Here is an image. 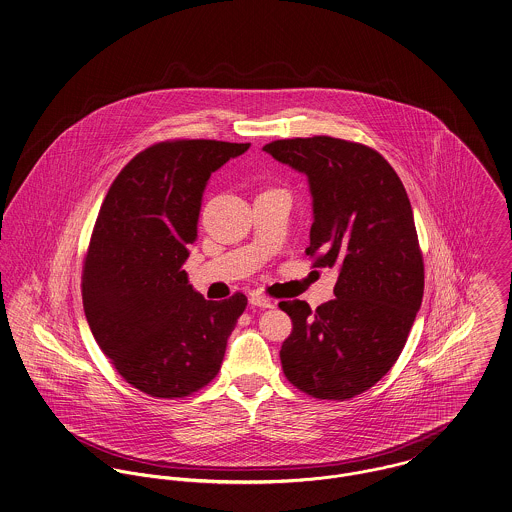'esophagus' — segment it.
<instances>
[{"instance_id": "1", "label": "esophagus", "mask_w": 512, "mask_h": 512, "mask_svg": "<svg viewBox=\"0 0 512 512\" xmlns=\"http://www.w3.org/2000/svg\"><path fill=\"white\" fill-rule=\"evenodd\" d=\"M250 305L252 307H260V308H272L273 303L268 299V297H264V295H260V293H252L250 295Z\"/></svg>"}]
</instances>
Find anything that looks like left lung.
<instances>
[{
  "label": "left lung",
  "instance_id": "left-lung-1",
  "mask_svg": "<svg viewBox=\"0 0 512 512\" xmlns=\"http://www.w3.org/2000/svg\"><path fill=\"white\" fill-rule=\"evenodd\" d=\"M275 161L307 174L314 268H338L336 299L316 310L281 301L293 332L287 380L318 400H349L398 361L423 299V256L406 188L375 149L338 137L277 139Z\"/></svg>",
  "mask_w": 512,
  "mask_h": 512
}]
</instances>
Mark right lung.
<instances>
[{"label":"right lung","instance_id":"add662e5","mask_svg":"<svg viewBox=\"0 0 512 512\" xmlns=\"http://www.w3.org/2000/svg\"><path fill=\"white\" fill-rule=\"evenodd\" d=\"M250 143L161 141L120 171L83 262L89 328L118 375L153 398H184L221 369L246 297L205 301L182 270L211 172Z\"/></svg>","mask_w":512,"mask_h":512}]
</instances>
